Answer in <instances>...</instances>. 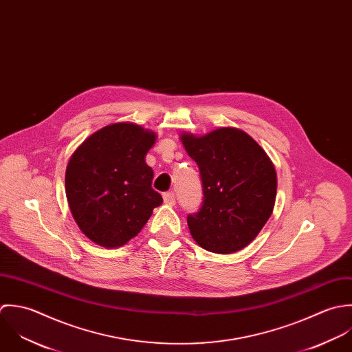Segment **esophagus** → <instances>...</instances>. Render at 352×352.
Instances as JSON below:
<instances>
[{
  "label": "esophagus",
  "mask_w": 352,
  "mask_h": 352,
  "mask_svg": "<svg viewBox=\"0 0 352 352\" xmlns=\"http://www.w3.org/2000/svg\"><path fill=\"white\" fill-rule=\"evenodd\" d=\"M163 200L166 204L168 206H174L175 204V195L173 192H167L163 195Z\"/></svg>",
  "instance_id": "34e87169"
}]
</instances>
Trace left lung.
I'll list each match as a JSON object with an SVG mask.
<instances>
[{
  "mask_svg": "<svg viewBox=\"0 0 352 352\" xmlns=\"http://www.w3.org/2000/svg\"><path fill=\"white\" fill-rule=\"evenodd\" d=\"M181 141L197 163L203 204L188 216L193 239L212 253L248 246L265 226L276 200V171L265 151L248 133L220 128Z\"/></svg>",
  "mask_w": 352,
  "mask_h": 352,
  "instance_id": "1",
  "label": "left lung"
}]
</instances>
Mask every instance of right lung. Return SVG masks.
Wrapping results in <instances>:
<instances>
[{
	"instance_id": "1",
	"label": "right lung",
	"mask_w": 352,
	"mask_h": 352,
	"mask_svg": "<svg viewBox=\"0 0 352 352\" xmlns=\"http://www.w3.org/2000/svg\"><path fill=\"white\" fill-rule=\"evenodd\" d=\"M155 140L153 132L120 122L95 132L73 152L65 173L67 199L77 226L92 242L125 245L163 203L145 163Z\"/></svg>"
}]
</instances>
